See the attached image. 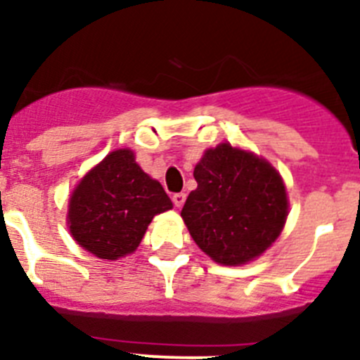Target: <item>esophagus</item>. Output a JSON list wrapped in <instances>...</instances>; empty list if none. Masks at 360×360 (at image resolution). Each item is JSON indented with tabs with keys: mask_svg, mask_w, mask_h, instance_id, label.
Here are the masks:
<instances>
[{
	"mask_svg": "<svg viewBox=\"0 0 360 360\" xmlns=\"http://www.w3.org/2000/svg\"><path fill=\"white\" fill-rule=\"evenodd\" d=\"M171 200H173L174 207L180 209L184 205V202H186V195H184V193H174V195L171 196Z\"/></svg>",
	"mask_w": 360,
	"mask_h": 360,
	"instance_id": "1",
	"label": "esophagus"
}]
</instances>
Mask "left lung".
Instances as JSON below:
<instances>
[{"label":"left lung","instance_id":"obj_1","mask_svg":"<svg viewBox=\"0 0 360 360\" xmlns=\"http://www.w3.org/2000/svg\"><path fill=\"white\" fill-rule=\"evenodd\" d=\"M195 180L182 218L216 263L245 265L278 240L288 216L287 189L265 158L224 142L203 153Z\"/></svg>","mask_w":360,"mask_h":360}]
</instances>
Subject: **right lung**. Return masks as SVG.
I'll return each mask as SVG.
<instances>
[{"instance_id":"add662e5","label":"right lung","mask_w":360,"mask_h":360,"mask_svg":"<svg viewBox=\"0 0 360 360\" xmlns=\"http://www.w3.org/2000/svg\"><path fill=\"white\" fill-rule=\"evenodd\" d=\"M171 207L164 187L141 169L135 153L117 149L73 189L66 219L82 249L119 259L136 250L151 219Z\"/></svg>"}]
</instances>
